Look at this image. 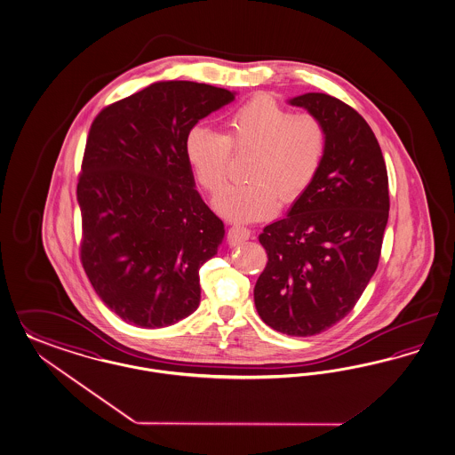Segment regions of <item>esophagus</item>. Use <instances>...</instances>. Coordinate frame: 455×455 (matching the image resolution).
<instances>
[{"label": "esophagus", "mask_w": 455, "mask_h": 455, "mask_svg": "<svg viewBox=\"0 0 455 455\" xmlns=\"http://www.w3.org/2000/svg\"><path fill=\"white\" fill-rule=\"evenodd\" d=\"M227 238H228V243H230V245H236V243H242V242H245V240L251 238V230L245 228V227H242V225H234V227L228 228Z\"/></svg>", "instance_id": "34e87169"}]
</instances>
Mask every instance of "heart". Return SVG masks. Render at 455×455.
I'll use <instances>...</instances> for the list:
<instances>
[{
    "instance_id": "heart-1",
    "label": "heart",
    "mask_w": 455,
    "mask_h": 455,
    "mask_svg": "<svg viewBox=\"0 0 455 455\" xmlns=\"http://www.w3.org/2000/svg\"><path fill=\"white\" fill-rule=\"evenodd\" d=\"M232 149L253 151L251 181L221 193L215 208L227 219L255 221L272 217L281 196L292 204L311 187L326 155V132L313 116H294L267 95L253 97L227 117L223 134L195 127L187 136L185 156L208 193L225 187Z\"/></svg>"
}]
</instances>
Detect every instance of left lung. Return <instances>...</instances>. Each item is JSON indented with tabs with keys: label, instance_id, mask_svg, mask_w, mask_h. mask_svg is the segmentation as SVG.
Returning a JSON list of instances; mask_svg holds the SVG:
<instances>
[{
	"label": "left lung",
	"instance_id": "obj_1",
	"mask_svg": "<svg viewBox=\"0 0 455 455\" xmlns=\"http://www.w3.org/2000/svg\"><path fill=\"white\" fill-rule=\"evenodd\" d=\"M289 104L323 124L326 155L287 217L259 235L268 260L253 300L272 330L314 336L349 314L375 274L390 210L388 174L371 127L353 108L319 92Z\"/></svg>",
	"mask_w": 455,
	"mask_h": 455
}]
</instances>
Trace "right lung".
<instances>
[{"instance_id":"1","label":"right lung","mask_w":455,"mask_h":455,"mask_svg":"<svg viewBox=\"0 0 455 455\" xmlns=\"http://www.w3.org/2000/svg\"><path fill=\"white\" fill-rule=\"evenodd\" d=\"M234 99L208 84L155 82L91 125L77 185L80 260L97 296L129 324L172 326L200 304V267L225 228L195 189L185 141Z\"/></svg>"}]
</instances>
